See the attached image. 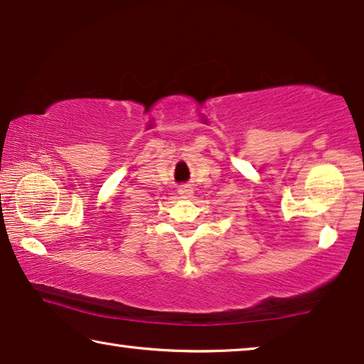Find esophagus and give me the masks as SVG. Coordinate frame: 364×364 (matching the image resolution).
<instances>
[{
  "label": "esophagus",
  "instance_id": "1",
  "mask_svg": "<svg viewBox=\"0 0 364 364\" xmlns=\"http://www.w3.org/2000/svg\"><path fill=\"white\" fill-rule=\"evenodd\" d=\"M178 194H180L181 199H191L194 194V189L193 186H189V184H181V186L178 188Z\"/></svg>",
  "mask_w": 364,
  "mask_h": 364
}]
</instances>
